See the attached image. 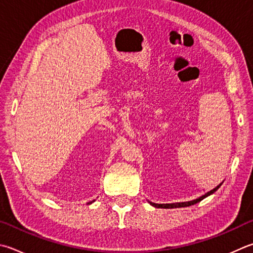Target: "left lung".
<instances>
[{
	"instance_id": "obj_1",
	"label": "left lung",
	"mask_w": 253,
	"mask_h": 253,
	"mask_svg": "<svg viewBox=\"0 0 253 253\" xmlns=\"http://www.w3.org/2000/svg\"><path fill=\"white\" fill-rule=\"evenodd\" d=\"M222 185V182L220 183V185H218L217 187L215 188H213L212 190H210V191H208L207 192V194H205L204 196H201V197H199V198H197V199H195V200H191V201H186V203H176V204H155V203H151V201H148V203L153 206V207H155V208H165V209H170V208H181V207H189V206H192V205H195V204H197V203H200L201 200L203 199H205V198H207V197L208 196H210V195H212L214 191H217L218 189H219V187Z\"/></svg>"
}]
</instances>
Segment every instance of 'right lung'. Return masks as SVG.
<instances>
[{
    "mask_svg": "<svg viewBox=\"0 0 253 253\" xmlns=\"http://www.w3.org/2000/svg\"><path fill=\"white\" fill-rule=\"evenodd\" d=\"M94 201H95V200H93V201H89V203H88V205H89V204H93V203H94Z\"/></svg>",
    "mask_w": 253,
    "mask_h": 253,
    "instance_id": "add662e5",
    "label": "right lung"
}]
</instances>
